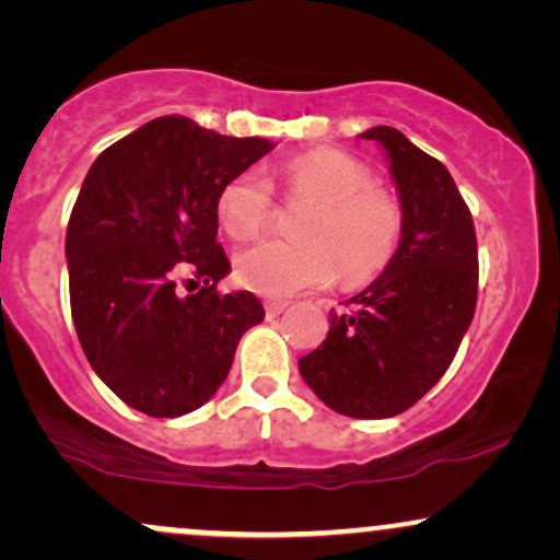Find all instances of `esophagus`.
Masks as SVG:
<instances>
[{"label": "esophagus", "mask_w": 560, "mask_h": 560, "mask_svg": "<svg viewBox=\"0 0 560 560\" xmlns=\"http://www.w3.org/2000/svg\"><path fill=\"white\" fill-rule=\"evenodd\" d=\"M287 305H289L287 300H268V302H266V316H268V318L281 316V313L287 311Z\"/></svg>", "instance_id": "1"}]
</instances>
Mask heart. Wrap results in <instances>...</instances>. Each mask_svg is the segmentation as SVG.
<instances>
[{
	"label": "heart",
	"instance_id": "1",
	"mask_svg": "<svg viewBox=\"0 0 560 560\" xmlns=\"http://www.w3.org/2000/svg\"><path fill=\"white\" fill-rule=\"evenodd\" d=\"M284 195L305 210L294 218V240H260L236 255V276L268 298L313 289L342 273L363 281L395 258L402 240V208L371 184L369 165L339 150H313L279 173ZM271 184L242 171L218 195V221L234 240H249L271 215Z\"/></svg>",
	"mask_w": 560,
	"mask_h": 560
}]
</instances>
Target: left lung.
<instances>
[{"instance_id":"obj_1","label":"left lung","mask_w":560,"mask_h":560,"mask_svg":"<svg viewBox=\"0 0 560 560\" xmlns=\"http://www.w3.org/2000/svg\"><path fill=\"white\" fill-rule=\"evenodd\" d=\"M382 144L402 208V240L384 273L329 316V334L300 358L305 384L350 419H389L419 402L453 363L477 311L471 210L440 160L397 128Z\"/></svg>"}]
</instances>
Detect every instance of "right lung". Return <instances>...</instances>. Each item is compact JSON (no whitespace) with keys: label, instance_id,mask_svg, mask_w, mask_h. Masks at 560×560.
Returning <instances> with one entry per match:
<instances>
[{"label":"right lung","instance_id":"right-lung-1","mask_svg":"<svg viewBox=\"0 0 560 560\" xmlns=\"http://www.w3.org/2000/svg\"><path fill=\"white\" fill-rule=\"evenodd\" d=\"M273 150L163 115L107 147L68 221L70 313L96 376L155 419L191 413L226 382L236 345L266 318L253 292H218L231 271L218 195ZM195 283L182 295L177 281Z\"/></svg>","mask_w":560,"mask_h":560}]
</instances>
